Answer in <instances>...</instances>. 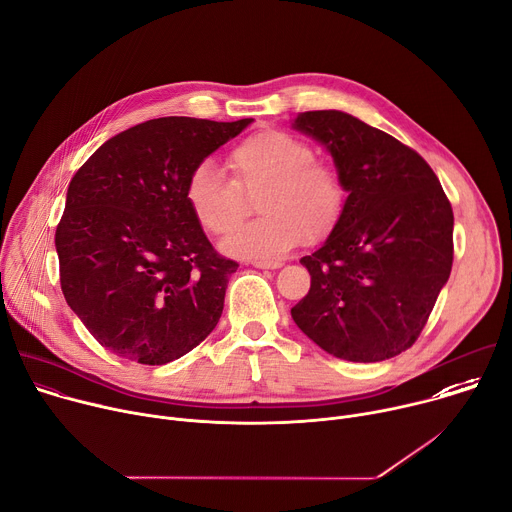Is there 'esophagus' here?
<instances>
[{
    "label": "esophagus",
    "instance_id": "34e87169",
    "mask_svg": "<svg viewBox=\"0 0 512 512\" xmlns=\"http://www.w3.org/2000/svg\"><path fill=\"white\" fill-rule=\"evenodd\" d=\"M256 268H262V270H276V268H280L282 266V262L280 260H256V262H252Z\"/></svg>",
    "mask_w": 512,
    "mask_h": 512
}]
</instances>
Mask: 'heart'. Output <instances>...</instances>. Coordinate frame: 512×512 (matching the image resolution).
<instances>
[{
  "label": "heart",
  "instance_id": "obj_1",
  "mask_svg": "<svg viewBox=\"0 0 512 512\" xmlns=\"http://www.w3.org/2000/svg\"><path fill=\"white\" fill-rule=\"evenodd\" d=\"M234 183L211 162H201L189 175L185 197L205 232L223 236L248 213V197H256L258 219L238 225L225 238L223 250L236 258H274L295 248L303 238L325 240L346 209V185L329 162L317 160L305 140L282 132L260 130L244 138L227 156Z\"/></svg>",
  "mask_w": 512,
  "mask_h": 512
}]
</instances>
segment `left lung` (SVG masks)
Instances as JSON below:
<instances>
[{
    "label": "left lung",
    "instance_id": "8db88e82",
    "mask_svg": "<svg viewBox=\"0 0 512 512\" xmlns=\"http://www.w3.org/2000/svg\"><path fill=\"white\" fill-rule=\"evenodd\" d=\"M293 128L331 154L348 197L319 250L303 256L309 293L291 309L327 354L382 362L409 350L453 262V211L431 166L346 111H305Z\"/></svg>",
    "mask_w": 512,
    "mask_h": 512
}]
</instances>
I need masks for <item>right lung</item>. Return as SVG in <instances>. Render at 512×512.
<instances>
[{
	"label": "right lung",
	"mask_w": 512,
	"mask_h": 512,
	"mask_svg": "<svg viewBox=\"0 0 512 512\" xmlns=\"http://www.w3.org/2000/svg\"><path fill=\"white\" fill-rule=\"evenodd\" d=\"M252 122L148 120L75 173L54 234L61 289L109 352L162 366L215 329L238 262L213 250L185 189L193 168Z\"/></svg>",
	"instance_id": "1"
}]
</instances>
